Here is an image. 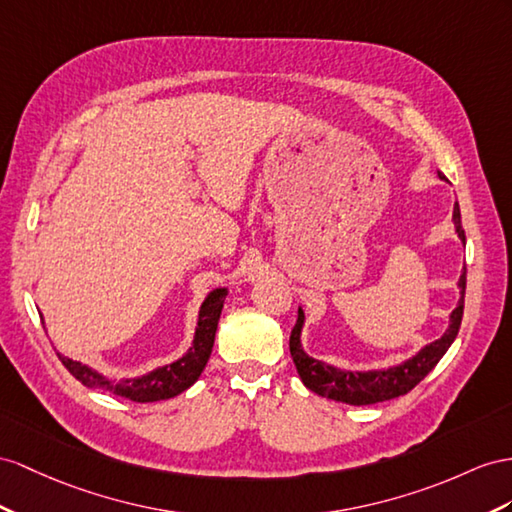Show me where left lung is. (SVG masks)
I'll return each instance as SVG.
<instances>
[{
	"label": "left lung",
	"mask_w": 512,
	"mask_h": 512,
	"mask_svg": "<svg viewBox=\"0 0 512 512\" xmlns=\"http://www.w3.org/2000/svg\"><path fill=\"white\" fill-rule=\"evenodd\" d=\"M439 177L445 179L441 173ZM452 220H454L458 238H461L465 244V231L461 225V209H458V203L454 205ZM465 283H467V268H463L461 279H458L461 298H458L456 309L450 313L448 331H445L439 339H435L432 344L424 346L415 357L406 359L400 365H391L387 370H368V372L339 370L320 359L309 357L303 350V344H300V333H303V324H305V311L298 307V320L290 335V352H292L300 381L305 383L307 389L316 391L322 398L355 404V406L376 404V402H385L391 398L404 396V393H409L432 368H435L456 339L458 329H461V320H463Z\"/></svg>",
	"instance_id": "8db88e82"
}]
</instances>
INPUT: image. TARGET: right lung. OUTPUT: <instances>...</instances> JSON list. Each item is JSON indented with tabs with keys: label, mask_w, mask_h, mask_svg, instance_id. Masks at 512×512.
I'll return each instance as SVG.
<instances>
[{
	"label": "right lung",
	"mask_w": 512,
	"mask_h": 512,
	"mask_svg": "<svg viewBox=\"0 0 512 512\" xmlns=\"http://www.w3.org/2000/svg\"><path fill=\"white\" fill-rule=\"evenodd\" d=\"M227 298V287H216L214 292H209L199 309V322H196V331L190 350L181 359L155 368L149 374H142L136 378H121V381H112V378L99 374L97 370L88 368V365L73 361L69 357H60L62 365L67 368L77 381L90 389H103L114 396L127 398L131 402H157L179 396L181 391H186L199 381L201 372L209 361L214 348V337L218 329V320L222 313V305Z\"/></svg>",
	"instance_id": "obj_1"
}]
</instances>
